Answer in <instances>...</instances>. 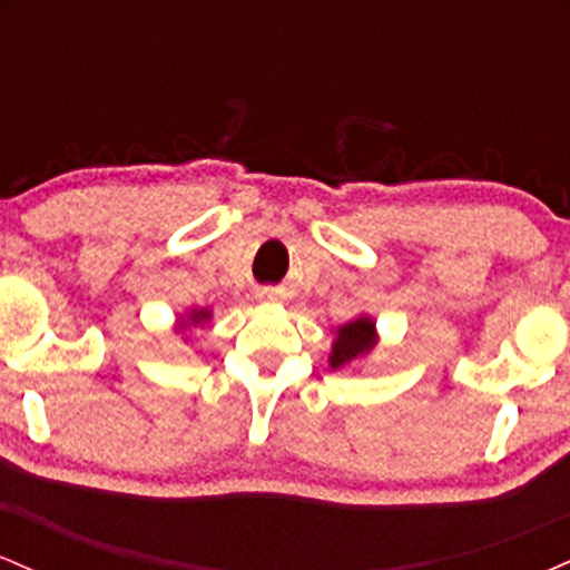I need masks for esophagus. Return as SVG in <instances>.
Masks as SVG:
<instances>
[{"instance_id": "esophagus-1", "label": "esophagus", "mask_w": 570, "mask_h": 570, "mask_svg": "<svg viewBox=\"0 0 570 570\" xmlns=\"http://www.w3.org/2000/svg\"><path fill=\"white\" fill-rule=\"evenodd\" d=\"M276 297H278L276 289H259L257 292V299H267V303H271V299H276Z\"/></svg>"}]
</instances>
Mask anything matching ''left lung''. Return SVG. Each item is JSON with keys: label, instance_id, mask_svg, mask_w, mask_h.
<instances>
[{"label": "left lung", "instance_id": "obj_1", "mask_svg": "<svg viewBox=\"0 0 570 570\" xmlns=\"http://www.w3.org/2000/svg\"><path fill=\"white\" fill-rule=\"evenodd\" d=\"M372 330H375V324H372L370 318H356V322L345 324L343 330L337 332L335 345H332V367H345L353 358L364 356V353L375 345V332Z\"/></svg>", "mask_w": 570, "mask_h": 570}]
</instances>
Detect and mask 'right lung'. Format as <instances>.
I'll return each instance as SVG.
<instances>
[{
    "instance_id": "1",
    "label": "right lung",
    "mask_w": 570,
    "mask_h": 570,
    "mask_svg": "<svg viewBox=\"0 0 570 570\" xmlns=\"http://www.w3.org/2000/svg\"><path fill=\"white\" fill-rule=\"evenodd\" d=\"M189 318H193V324H198V322H203V318H208V313L206 311H195Z\"/></svg>"
}]
</instances>
